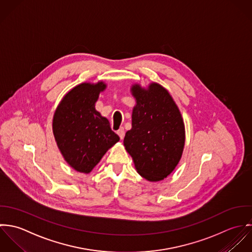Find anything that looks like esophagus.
Wrapping results in <instances>:
<instances>
[{
    "label": "esophagus",
    "instance_id": "34e87169",
    "mask_svg": "<svg viewBox=\"0 0 252 252\" xmlns=\"http://www.w3.org/2000/svg\"><path fill=\"white\" fill-rule=\"evenodd\" d=\"M117 133H118V135L120 136V138L123 139L124 136H125V129H124V127H120V128L117 130Z\"/></svg>",
    "mask_w": 252,
    "mask_h": 252
}]
</instances>
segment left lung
<instances>
[{"label":"left lung","mask_w":252,"mask_h":252,"mask_svg":"<svg viewBox=\"0 0 252 252\" xmlns=\"http://www.w3.org/2000/svg\"><path fill=\"white\" fill-rule=\"evenodd\" d=\"M131 94L136 105L124 145L142 177L162 180L181 158L185 144L183 119L168 92L157 83L148 89L133 85Z\"/></svg>","instance_id":"1"}]
</instances>
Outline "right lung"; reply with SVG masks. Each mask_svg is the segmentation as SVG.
Returning <instances> with one entry per match:
<instances>
[{"instance_id":"1","label":"right lung","mask_w":252,"mask_h":252,"mask_svg":"<svg viewBox=\"0 0 252 252\" xmlns=\"http://www.w3.org/2000/svg\"><path fill=\"white\" fill-rule=\"evenodd\" d=\"M103 82L83 83L72 89L58 105L52 130L63 158L75 170L90 173L120 137L109 121L95 110Z\"/></svg>"}]
</instances>
